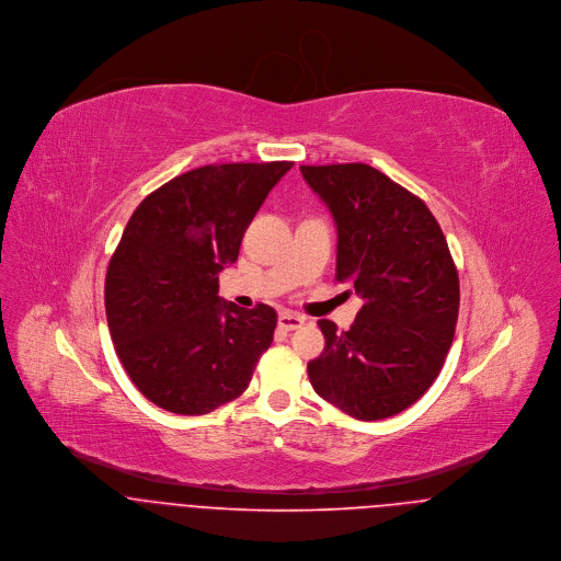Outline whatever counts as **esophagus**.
Here are the masks:
<instances>
[{
    "mask_svg": "<svg viewBox=\"0 0 561 561\" xmlns=\"http://www.w3.org/2000/svg\"><path fill=\"white\" fill-rule=\"evenodd\" d=\"M302 323H305V318L294 316V313H280L278 316V325L283 330H298V328H302Z\"/></svg>",
    "mask_w": 561,
    "mask_h": 561,
    "instance_id": "obj_1",
    "label": "esophagus"
}]
</instances>
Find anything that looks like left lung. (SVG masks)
Masks as SVG:
<instances>
[{
	"mask_svg": "<svg viewBox=\"0 0 561 561\" xmlns=\"http://www.w3.org/2000/svg\"><path fill=\"white\" fill-rule=\"evenodd\" d=\"M336 225V280L363 298L354 325L320 320L309 363L316 393L360 421L393 416L438 378L451 347L460 280L427 205L367 163L300 165Z\"/></svg>",
	"mask_w": 561,
	"mask_h": 561,
	"instance_id": "left-lung-1",
	"label": "left lung"
}]
</instances>
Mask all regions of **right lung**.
Masks as SVG:
<instances>
[{
    "instance_id": "1",
    "label": "right lung",
    "mask_w": 561,
    "mask_h": 561,
    "mask_svg": "<svg viewBox=\"0 0 561 561\" xmlns=\"http://www.w3.org/2000/svg\"><path fill=\"white\" fill-rule=\"evenodd\" d=\"M294 161L211 163L163 183L129 218L105 276L116 354L168 412L207 414L248 389L276 311L218 296V274Z\"/></svg>"
}]
</instances>
